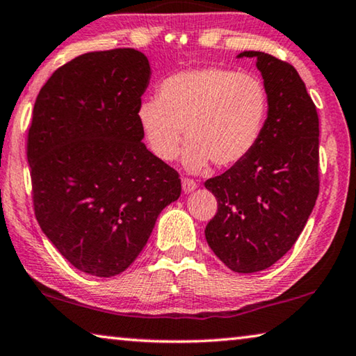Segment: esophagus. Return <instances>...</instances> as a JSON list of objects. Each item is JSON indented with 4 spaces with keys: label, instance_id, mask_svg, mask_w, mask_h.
I'll use <instances>...</instances> for the list:
<instances>
[{
    "label": "esophagus",
    "instance_id": "1",
    "mask_svg": "<svg viewBox=\"0 0 356 356\" xmlns=\"http://www.w3.org/2000/svg\"><path fill=\"white\" fill-rule=\"evenodd\" d=\"M198 188V185H196V182L195 180H191V179H182V190L185 191V193H193V191Z\"/></svg>",
    "mask_w": 356,
    "mask_h": 356
}]
</instances>
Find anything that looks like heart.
<instances>
[{"mask_svg":"<svg viewBox=\"0 0 356 356\" xmlns=\"http://www.w3.org/2000/svg\"><path fill=\"white\" fill-rule=\"evenodd\" d=\"M268 90L263 81L228 67L176 72L158 87V98L140 101L138 122L149 149L163 161L179 155L180 143L188 171L211 161L233 166L255 147L266 123Z\"/></svg>","mask_w":356,"mask_h":356,"instance_id":"b5f03b06","label":"heart"}]
</instances>
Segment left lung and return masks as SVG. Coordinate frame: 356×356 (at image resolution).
I'll use <instances>...</instances> for the list:
<instances>
[{
	"label": "left lung",
	"instance_id": "1",
	"mask_svg": "<svg viewBox=\"0 0 356 356\" xmlns=\"http://www.w3.org/2000/svg\"><path fill=\"white\" fill-rule=\"evenodd\" d=\"M257 58L269 109L253 150L204 187L217 198L206 227L212 252L241 274L268 269L289 252L318 196V115L298 71L286 61L247 50Z\"/></svg>",
	"mask_w": 356,
	"mask_h": 356
}]
</instances>
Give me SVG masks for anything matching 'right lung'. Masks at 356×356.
<instances>
[{
    "instance_id": "obj_1",
    "label": "right lung",
    "mask_w": 356,
    "mask_h": 356,
    "mask_svg": "<svg viewBox=\"0 0 356 356\" xmlns=\"http://www.w3.org/2000/svg\"><path fill=\"white\" fill-rule=\"evenodd\" d=\"M150 74L139 50L88 52L58 67L33 107L26 158L36 220L72 266L97 277L138 258L182 190L176 169L143 143L138 107Z\"/></svg>"
}]
</instances>
